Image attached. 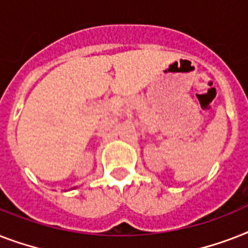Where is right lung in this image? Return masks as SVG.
Segmentation results:
<instances>
[{"mask_svg":"<svg viewBox=\"0 0 248 248\" xmlns=\"http://www.w3.org/2000/svg\"><path fill=\"white\" fill-rule=\"evenodd\" d=\"M75 188H76V186H75ZM75 188H73V189H75ZM64 192H67V190H64Z\"/></svg>","mask_w":248,"mask_h":248,"instance_id":"right-lung-1","label":"right lung"}]
</instances>
